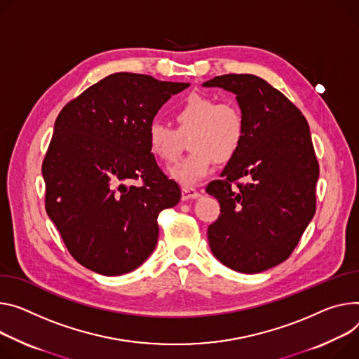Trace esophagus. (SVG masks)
Returning a JSON list of instances; mask_svg holds the SVG:
<instances>
[{"instance_id": "34e87169", "label": "esophagus", "mask_w": 359, "mask_h": 359, "mask_svg": "<svg viewBox=\"0 0 359 359\" xmlns=\"http://www.w3.org/2000/svg\"><path fill=\"white\" fill-rule=\"evenodd\" d=\"M201 194L198 190H194L193 187H183L182 189V201H189V199H196Z\"/></svg>"}]
</instances>
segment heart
<instances>
[{
  "mask_svg": "<svg viewBox=\"0 0 359 359\" xmlns=\"http://www.w3.org/2000/svg\"><path fill=\"white\" fill-rule=\"evenodd\" d=\"M172 128L158 121L147 128L149 149L156 158L170 165L180 151L182 139H187L191 151L177 161L169 173L184 187L198 184L209 176L216 161L236 156L246 136V121L241 107L233 102H219L210 95L190 94L173 110Z\"/></svg>",
  "mask_w": 359,
  "mask_h": 359,
  "instance_id": "heart-1",
  "label": "heart"
}]
</instances>
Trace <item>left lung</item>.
<instances>
[{
    "label": "left lung",
    "mask_w": 359,
    "mask_h": 359,
    "mask_svg": "<svg viewBox=\"0 0 359 359\" xmlns=\"http://www.w3.org/2000/svg\"><path fill=\"white\" fill-rule=\"evenodd\" d=\"M205 87L236 94L245 116L242 147L206 191L220 215L208 227L213 255L242 273H257L286 260L316 209L319 165L301 110L253 74H224ZM250 179L248 184L238 180ZM236 184V187L233 184Z\"/></svg>",
    "instance_id": "1"
}]
</instances>
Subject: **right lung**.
<instances>
[{"label":"right lung","instance_id":"1","mask_svg":"<svg viewBox=\"0 0 359 359\" xmlns=\"http://www.w3.org/2000/svg\"><path fill=\"white\" fill-rule=\"evenodd\" d=\"M189 83L114 73L60 111L43 161L46 210L84 268L117 276L154 250L157 216L180 189L157 166L147 128ZM140 181V185H133Z\"/></svg>","mask_w":359,"mask_h":359}]
</instances>
